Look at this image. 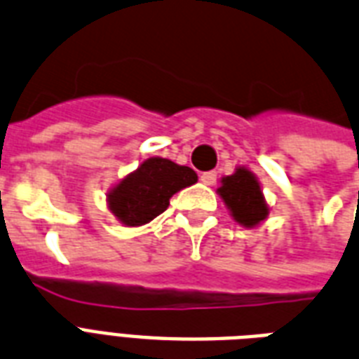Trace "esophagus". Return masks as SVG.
Returning a JSON list of instances; mask_svg holds the SVG:
<instances>
[{
    "label": "esophagus",
    "instance_id": "1",
    "mask_svg": "<svg viewBox=\"0 0 359 359\" xmlns=\"http://www.w3.org/2000/svg\"><path fill=\"white\" fill-rule=\"evenodd\" d=\"M200 182L204 183V185H213V183L217 182V172H202V174H200Z\"/></svg>",
    "mask_w": 359,
    "mask_h": 359
}]
</instances>
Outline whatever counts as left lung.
<instances>
[{"label": "left lung", "instance_id": "obj_1", "mask_svg": "<svg viewBox=\"0 0 359 359\" xmlns=\"http://www.w3.org/2000/svg\"><path fill=\"white\" fill-rule=\"evenodd\" d=\"M221 198L232 213V217L247 229L257 226L260 221L268 217L269 208L264 200L260 183L252 172L240 166L232 176L221 180V187L217 189Z\"/></svg>", "mask_w": 359, "mask_h": 359}]
</instances>
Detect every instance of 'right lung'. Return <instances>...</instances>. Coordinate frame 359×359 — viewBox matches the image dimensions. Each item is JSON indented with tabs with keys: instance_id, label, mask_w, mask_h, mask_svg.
<instances>
[{
	"instance_id": "1",
	"label": "right lung",
	"mask_w": 359,
	"mask_h": 359,
	"mask_svg": "<svg viewBox=\"0 0 359 359\" xmlns=\"http://www.w3.org/2000/svg\"><path fill=\"white\" fill-rule=\"evenodd\" d=\"M193 168L170 159L149 157L108 193V208L125 226L154 221L170 204L172 194L196 183Z\"/></svg>"
}]
</instances>
